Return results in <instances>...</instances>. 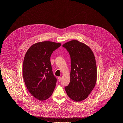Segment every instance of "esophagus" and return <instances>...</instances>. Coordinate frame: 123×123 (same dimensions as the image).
Instances as JSON below:
<instances>
[{"label": "esophagus", "mask_w": 123, "mask_h": 123, "mask_svg": "<svg viewBox=\"0 0 123 123\" xmlns=\"http://www.w3.org/2000/svg\"><path fill=\"white\" fill-rule=\"evenodd\" d=\"M58 80H59V82H60V81L61 80V77L59 76V77H58Z\"/></svg>", "instance_id": "1"}]
</instances>
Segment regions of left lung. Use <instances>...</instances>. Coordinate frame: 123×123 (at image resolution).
<instances>
[{"mask_svg": "<svg viewBox=\"0 0 123 123\" xmlns=\"http://www.w3.org/2000/svg\"><path fill=\"white\" fill-rule=\"evenodd\" d=\"M70 55V80L64 88L74 101L86 99L97 81V67L94 53L85 44L74 40L63 45Z\"/></svg>", "mask_w": 123, "mask_h": 123, "instance_id": "left-lung-1", "label": "left lung"}]
</instances>
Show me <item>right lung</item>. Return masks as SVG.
Returning a JSON list of instances; mask_svg holds the SVG:
<instances>
[{
    "instance_id": "obj_1",
    "label": "right lung",
    "mask_w": 123,
    "mask_h": 123,
    "mask_svg": "<svg viewBox=\"0 0 123 123\" xmlns=\"http://www.w3.org/2000/svg\"><path fill=\"white\" fill-rule=\"evenodd\" d=\"M61 45L52 41L37 42L25 54L23 66L24 81L29 93L38 100L47 99L53 92L57 79L53 74L50 57Z\"/></svg>"
}]
</instances>
